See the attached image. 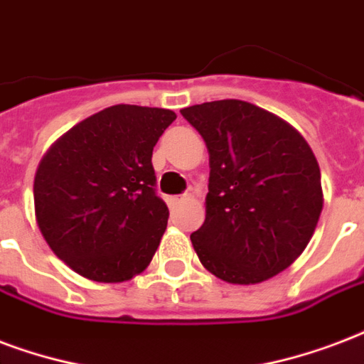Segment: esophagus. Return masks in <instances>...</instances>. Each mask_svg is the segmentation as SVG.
Returning a JSON list of instances; mask_svg holds the SVG:
<instances>
[{"instance_id":"esophagus-1","label":"esophagus","mask_w":364,"mask_h":364,"mask_svg":"<svg viewBox=\"0 0 364 364\" xmlns=\"http://www.w3.org/2000/svg\"><path fill=\"white\" fill-rule=\"evenodd\" d=\"M181 200H183V196H173V198H170V204H179Z\"/></svg>"}]
</instances>
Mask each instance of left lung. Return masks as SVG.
<instances>
[{"label":"left lung","instance_id":"left-lung-1","mask_svg":"<svg viewBox=\"0 0 364 364\" xmlns=\"http://www.w3.org/2000/svg\"><path fill=\"white\" fill-rule=\"evenodd\" d=\"M210 154L206 219L191 235L200 263L231 284L290 267L323 210L311 146L279 116L238 99L181 110Z\"/></svg>","mask_w":364,"mask_h":364}]
</instances>
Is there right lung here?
<instances>
[{"mask_svg":"<svg viewBox=\"0 0 364 364\" xmlns=\"http://www.w3.org/2000/svg\"><path fill=\"white\" fill-rule=\"evenodd\" d=\"M168 108L116 105L66 132L34 179L41 235L70 269L122 282L151 263L168 225L152 149L176 120Z\"/></svg>","mask_w":364,"mask_h":364,"instance_id":"1","label":"right lung"}]
</instances>
